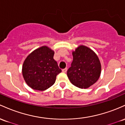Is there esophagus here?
<instances>
[{
	"instance_id": "obj_1",
	"label": "esophagus",
	"mask_w": 125,
	"mask_h": 125,
	"mask_svg": "<svg viewBox=\"0 0 125 125\" xmlns=\"http://www.w3.org/2000/svg\"><path fill=\"white\" fill-rule=\"evenodd\" d=\"M67 71V68H64V69H62V71L63 73H66Z\"/></svg>"
}]
</instances>
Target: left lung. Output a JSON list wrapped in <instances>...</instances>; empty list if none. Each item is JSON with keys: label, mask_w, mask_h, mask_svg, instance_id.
<instances>
[{"label": "left lung", "mask_w": 125, "mask_h": 125, "mask_svg": "<svg viewBox=\"0 0 125 125\" xmlns=\"http://www.w3.org/2000/svg\"><path fill=\"white\" fill-rule=\"evenodd\" d=\"M73 60L67 72L73 84L80 89H87L99 79L101 64L93 51L84 45L79 46L73 52Z\"/></svg>", "instance_id": "obj_1"}]
</instances>
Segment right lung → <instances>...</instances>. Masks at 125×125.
Instances as JSON below:
<instances>
[{
    "label": "right lung",
    "instance_id": "add662e5",
    "mask_svg": "<svg viewBox=\"0 0 125 125\" xmlns=\"http://www.w3.org/2000/svg\"><path fill=\"white\" fill-rule=\"evenodd\" d=\"M54 52L43 46L31 53L25 59L22 74L25 82L32 89L43 91L52 86L61 72L54 59Z\"/></svg>",
    "mask_w": 125,
    "mask_h": 125
}]
</instances>
